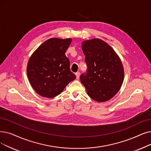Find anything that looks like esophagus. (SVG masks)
<instances>
[{
  "instance_id": "obj_1",
  "label": "esophagus",
  "mask_w": 151,
  "mask_h": 151,
  "mask_svg": "<svg viewBox=\"0 0 151 151\" xmlns=\"http://www.w3.org/2000/svg\"><path fill=\"white\" fill-rule=\"evenodd\" d=\"M75 75H76V79H79L80 75V72H76V73H75Z\"/></svg>"
}]
</instances>
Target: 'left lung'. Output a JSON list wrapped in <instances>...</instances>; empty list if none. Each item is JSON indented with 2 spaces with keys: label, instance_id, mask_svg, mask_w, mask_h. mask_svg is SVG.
Here are the masks:
<instances>
[{
  "label": "left lung",
  "instance_id": "left-lung-1",
  "mask_svg": "<svg viewBox=\"0 0 151 151\" xmlns=\"http://www.w3.org/2000/svg\"><path fill=\"white\" fill-rule=\"evenodd\" d=\"M87 71L80 80L93 100L102 102L110 100L119 92L124 80L120 58L110 45L96 38L82 42Z\"/></svg>",
  "mask_w": 151,
  "mask_h": 151
}]
</instances>
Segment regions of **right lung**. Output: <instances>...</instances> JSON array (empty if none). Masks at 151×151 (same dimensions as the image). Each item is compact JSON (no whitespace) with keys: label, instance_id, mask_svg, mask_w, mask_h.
I'll list each match as a JSON object with an SVG mask.
<instances>
[{"label":"right lung","instance_id":"1","mask_svg":"<svg viewBox=\"0 0 151 151\" xmlns=\"http://www.w3.org/2000/svg\"><path fill=\"white\" fill-rule=\"evenodd\" d=\"M71 41L70 38H50L30 57L27 76L38 94L47 98L54 97L76 78L70 71V60L65 55Z\"/></svg>","mask_w":151,"mask_h":151}]
</instances>
